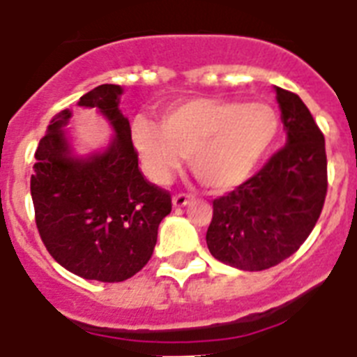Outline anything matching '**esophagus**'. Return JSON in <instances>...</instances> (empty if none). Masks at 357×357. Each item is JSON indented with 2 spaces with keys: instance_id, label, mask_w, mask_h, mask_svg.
<instances>
[{
  "instance_id": "34e87169",
  "label": "esophagus",
  "mask_w": 357,
  "mask_h": 357,
  "mask_svg": "<svg viewBox=\"0 0 357 357\" xmlns=\"http://www.w3.org/2000/svg\"><path fill=\"white\" fill-rule=\"evenodd\" d=\"M191 200V195H188V193H176L175 197H173V206L175 208H184L185 204H190Z\"/></svg>"
}]
</instances>
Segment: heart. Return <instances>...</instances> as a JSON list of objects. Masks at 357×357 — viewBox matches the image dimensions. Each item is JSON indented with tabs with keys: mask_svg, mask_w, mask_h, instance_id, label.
<instances>
[{
	"mask_svg": "<svg viewBox=\"0 0 357 357\" xmlns=\"http://www.w3.org/2000/svg\"><path fill=\"white\" fill-rule=\"evenodd\" d=\"M279 129L278 111L263 102L191 98L164 109L160 126L137 116L131 138L153 182L166 184L190 157L197 178L222 191L252 176L278 140Z\"/></svg>",
	"mask_w": 357,
	"mask_h": 357,
	"instance_id": "1",
	"label": "heart"
}]
</instances>
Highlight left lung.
Segmentation results:
<instances>
[{"mask_svg": "<svg viewBox=\"0 0 357 357\" xmlns=\"http://www.w3.org/2000/svg\"><path fill=\"white\" fill-rule=\"evenodd\" d=\"M287 146L248 181L213 200L206 234L220 263L261 272L296 253L316 226L326 188L325 137L296 93L275 87Z\"/></svg>", "mask_w": 357, "mask_h": 357, "instance_id": "obj_1", "label": "left lung"}]
</instances>
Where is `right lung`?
Listing matches in <instances>:
<instances>
[{"instance_id":"right-lung-1","label":"right lung","mask_w":357,"mask_h":357,"mask_svg":"<svg viewBox=\"0 0 357 357\" xmlns=\"http://www.w3.org/2000/svg\"><path fill=\"white\" fill-rule=\"evenodd\" d=\"M122 87L104 84L79 98L111 122L116 137L104 153L70 155L63 109L36 149L31 195L40 237L56 263L84 279L120 282L151 259L160 220L172 211L169 191L138 169L129 120L119 109Z\"/></svg>"}]
</instances>
